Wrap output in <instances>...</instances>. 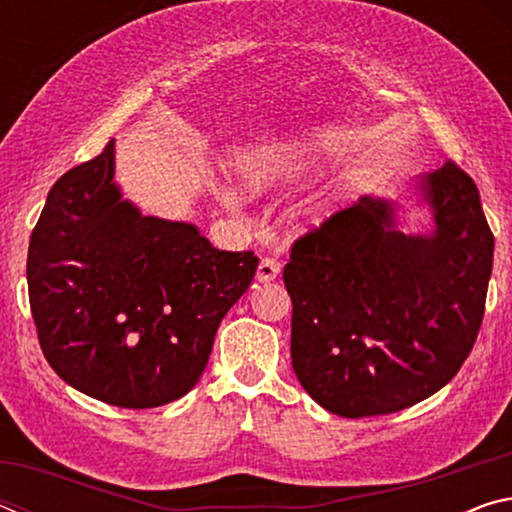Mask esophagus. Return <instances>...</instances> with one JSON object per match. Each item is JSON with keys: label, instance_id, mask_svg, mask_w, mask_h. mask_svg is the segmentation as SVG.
Segmentation results:
<instances>
[{"label": "esophagus", "instance_id": "34e87169", "mask_svg": "<svg viewBox=\"0 0 512 512\" xmlns=\"http://www.w3.org/2000/svg\"><path fill=\"white\" fill-rule=\"evenodd\" d=\"M280 275V262L273 257H264L262 262L257 266V280L259 282H271L275 277Z\"/></svg>", "mask_w": 512, "mask_h": 512}]
</instances>
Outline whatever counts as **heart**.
<instances>
[{
    "label": "heart",
    "instance_id": "b5f03b06",
    "mask_svg": "<svg viewBox=\"0 0 512 512\" xmlns=\"http://www.w3.org/2000/svg\"><path fill=\"white\" fill-rule=\"evenodd\" d=\"M298 162L293 155L284 151H266L257 153L253 160L246 162L241 169V185L250 194H264L268 189L280 187L296 176Z\"/></svg>",
    "mask_w": 512,
    "mask_h": 512
}]
</instances>
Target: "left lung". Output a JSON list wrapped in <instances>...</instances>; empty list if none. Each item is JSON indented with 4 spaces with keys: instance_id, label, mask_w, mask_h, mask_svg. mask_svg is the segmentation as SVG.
<instances>
[{
    "instance_id": "obj_1",
    "label": "left lung",
    "mask_w": 512,
    "mask_h": 512,
    "mask_svg": "<svg viewBox=\"0 0 512 512\" xmlns=\"http://www.w3.org/2000/svg\"><path fill=\"white\" fill-rule=\"evenodd\" d=\"M422 192L436 214L431 237L395 230L391 203L361 198L293 241L291 361L329 413L409 409L452 381L474 348L495 235L456 162L429 173Z\"/></svg>"
}]
</instances>
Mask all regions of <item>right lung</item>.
Listing matches in <instances>:
<instances>
[{"instance_id": "right-lung-1", "label": "right lung", "mask_w": 512, "mask_h": 512, "mask_svg": "<svg viewBox=\"0 0 512 512\" xmlns=\"http://www.w3.org/2000/svg\"><path fill=\"white\" fill-rule=\"evenodd\" d=\"M115 142L56 180L31 232L29 305L42 354L76 391L121 409L187 395L253 282V250L121 201Z\"/></svg>"}]
</instances>
